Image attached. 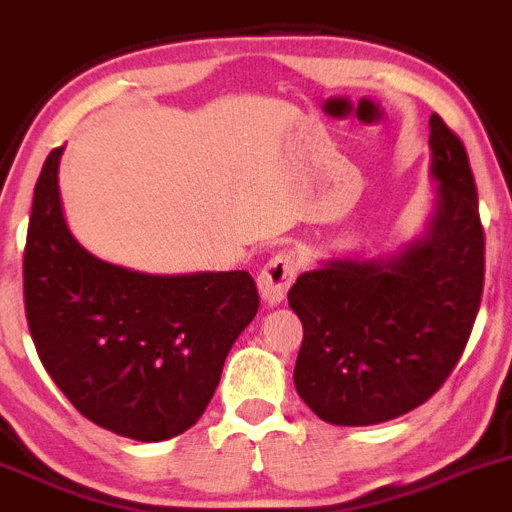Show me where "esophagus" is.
Here are the masks:
<instances>
[{
	"mask_svg": "<svg viewBox=\"0 0 512 512\" xmlns=\"http://www.w3.org/2000/svg\"><path fill=\"white\" fill-rule=\"evenodd\" d=\"M298 275V260L290 252H280L272 257L257 275V290L265 305H280L288 295V288L293 285Z\"/></svg>",
	"mask_w": 512,
	"mask_h": 512,
	"instance_id": "obj_1",
	"label": "esophagus"
}]
</instances>
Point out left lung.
Masks as SVG:
<instances>
[{
    "mask_svg": "<svg viewBox=\"0 0 512 512\" xmlns=\"http://www.w3.org/2000/svg\"><path fill=\"white\" fill-rule=\"evenodd\" d=\"M434 207L384 255L328 257L288 293L303 323L295 391L323 422L369 427L412 412L460 361L480 308L485 234L460 138L429 118Z\"/></svg>",
    "mask_w": 512,
    "mask_h": 512,
    "instance_id": "1",
    "label": "left lung"
}]
</instances>
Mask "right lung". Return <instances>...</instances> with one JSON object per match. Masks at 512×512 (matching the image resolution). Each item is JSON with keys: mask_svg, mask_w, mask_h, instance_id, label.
<instances>
[{"mask_svg": "<svg viewBox=\"0 0 512 512\" xmlns=\"http://www.w3.org/2000/svg\"><path fill=\"white\" fill-rule=\"evenodd\" d=\"M55 148L25 247V310L40 361L98 427L161 442L197 424L224 358L260 308L245 270L151 275L85 250L62 212Z\"/></svg>", "mask_w": 512, "mask_h": 512, "instance_id": "1", "label": "right lung"}]
</instances>
